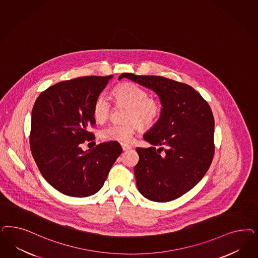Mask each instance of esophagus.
<instances>
[{"label":"esophagus","instance_id":"esophagus-1","mask_svg":"<svg viewBox=\"0 0 258 258\" xmlns=\"http://www.w3.org/2000/svg\"><path fill=\"white\" fill-rule=\"evenodd\" d=\"M121 147H122V150H123V151H128V150H130L132 148L131 146L126 145V144H121Z\"/></svg>","mask_w":258,"mask_h":258}]
</instances>
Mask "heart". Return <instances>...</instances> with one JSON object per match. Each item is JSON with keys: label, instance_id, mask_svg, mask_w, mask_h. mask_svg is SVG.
<instances>
[{"label": "heart", "instance_id": "b5f03b06", "mask_svg": "<svg viewBox=\"0 0 258 258\" xmlns=\"http://www.w3.org/2000/svg\"><path fill=\"white\" fill-rule=\"evenodd\" d=\"M116 105L126 107L125 124H111L100 131V138L106 142H117L122 144L132 142L136 125L148 128L156 123L161 113V104L158 100L149 98L145 89L135 83H125L116 85L112 92ZM111 103L100 94L93 104V116L99 123L107 120L111 113Z\"/></svg>", "mask_w": 258, "mask_h": 258}]
</instances>
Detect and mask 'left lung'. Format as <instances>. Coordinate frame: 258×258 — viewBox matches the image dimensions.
<instances>
[{
  "mask_svg": "<svg viewBox=\"0 0 258 258\" xmlns=\"http://www.w3.org/2000/svg\"><path fill=\"white\" fill-rule=\"evenodd\" d=\"M123 78L153 90L162 106L158 121L143 136L152 146L136 149L140 157L134 168L137 187L152 201L178 199L200 182L214 158L211 107L188 84L158 76L124 73L118 80Z\"/></svg>",
  "mask_w": 258,
  "mask_h": 258,
  "instance_id": "1",
  "label": "left lung"
}]
</instances>
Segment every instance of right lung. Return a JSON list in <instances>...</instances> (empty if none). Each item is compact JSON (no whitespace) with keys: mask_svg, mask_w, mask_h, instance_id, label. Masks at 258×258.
I'll return each mask as SVG.
<instances>
[{"mask_svg":"<svg viewBox=\"0 0 258 258\" xmlns=\"http://www.w3.org/2000/svg\"><path fill=\"white\" fill-rule=\"evenodd\" d=\"M113 76L82 77L42 92L31 115L30 150L44 179L61 194L89 197L100 190L122 148L116 142L83 151L95 140L93 104Z\"/></svg>","mask_w":258,"mask_h":258,"instance_id":"1","label":"right lung"}]
</instances>
